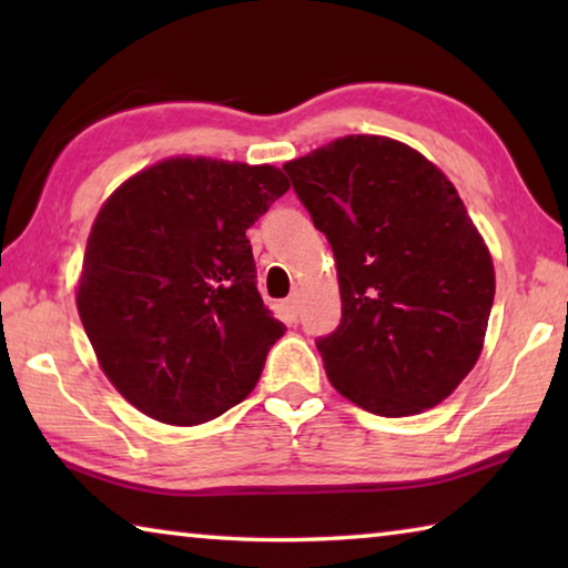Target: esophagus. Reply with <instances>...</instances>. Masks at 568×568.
I'll list each match as a JSON object with an SVG mask.
<instances>
[{
	"label": "esophagus",
	"instance_id": "esophagus-1",
	"mask_svg": "<svg viewBox=\"0 0 568 568\" xmlns=\"http://www.w3.org/2000/svg\"><path fill=\"white\" fill-rule=\"evenodd\" d=\"M285 311H287V315H291V318H295L297 311H301V293L293 291L291 295L285 297Z\"/></svg>",
	"mask_w": 568,
	"mask_h": 568
}]
</instances>
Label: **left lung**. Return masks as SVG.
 <instances>
[{
    "instance_id": "obj_1",
    "label": "left lung",
    "mask_w": 568,
    "mask_h": 568,
    "mask_svg": "<svg viewBox=\"0 0 568 568\" xmlns=\"http://www.w3.org/2000/svg\"><path fill=\"white\" fill-rule=\"evenodd\" d=\"M283 170L338 267L343 318L315 341L333 388L386 418L438 406L476 365L496 293L456 187L378 134H348Z\"/></svg>"
}]
</instances>
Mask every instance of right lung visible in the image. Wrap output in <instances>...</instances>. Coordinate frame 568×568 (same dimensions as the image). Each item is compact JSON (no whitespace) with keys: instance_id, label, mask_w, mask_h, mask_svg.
Returning <instances> with one entry per match:
<instances>
[{"instance_id":"obj_1","label":"right lung","mask_w":568,"mask_h":568,"mask_svg":"<svg viewBox=\"0 0 568 568\" xmlns=\"http://www.w3.org/2000/svg\"><path fill=\"white\" fill-rule=\"evenodd\" d=\"M291 182L273 165L170 158L102 205L77 311L134 408L197 426L247 398L285 325L257 293L245 230Z\"/></svg>"}]
</instances>
